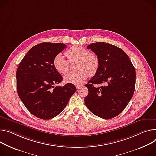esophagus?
Here are the masks:
<instances>
[{"instance_id": "esophagus-1", "label": "esophagus", "mask_w": 156, "mask_h": 156, "mask_svg": "<svg viewBox=\"0 0 156 156\" xmlns=\"http://www.w3.org/2000/svg\"><path fill=\"white\" fill-rule=\"evenodd\" d=\"M83 86V84H76V88L78 90V89H80V88H81Z\"/></svg>"}]
</instances>
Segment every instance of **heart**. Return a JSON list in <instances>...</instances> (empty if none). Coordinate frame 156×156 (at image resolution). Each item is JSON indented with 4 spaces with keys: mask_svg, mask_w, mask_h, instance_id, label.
Masks as SVG:
<instances>
[{
    "mask_svg": "<svg viewBox=\"0 0 156 156\" xmlns=\"http://www.w3.org/2000/svg\"><path fill=\"white\" fill-rule=\"evenodd\" d=\"M65 55L70 62L78 61L75 65L77 69L65 76V83L78 84L83 83L88 76H93L98 72L100 67L98 56L93 53L89 52L84 47L78 45L72 47L65 52ZM53 65L58 72L65 74L69 69V63L61 54H58L53 60Z\"/></svg>",
    "mask_w": 156,
    "mask_h": 156,
    "instance_id": "1",
    "label": "heart"
}]
</instances>
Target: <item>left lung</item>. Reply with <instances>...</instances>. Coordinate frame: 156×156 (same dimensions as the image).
<instances>
[{
    "label": "left lung",
    "mask_w": 156,
    "mask_h": 156,
    "mask_svg": "<svg viewBox=\"0 0 156 156\" xmlns=\"http://www.w3.org/2000/svg\"><path fill=\"white\" fill-rule=\"evenodd\" d=\"M98 56V72L85 84L88 94L84 102L94 115L108 119L117 116L132 98L136 71L129 56L121 48L105 42L87 46ZM94 84L100 85L95 87Z\"/></svg>",
    "instance_id": "8db88e82"
}]
</instances>
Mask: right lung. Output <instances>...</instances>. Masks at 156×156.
I'll use <instances>...</instances> for the list:
<instances>
[{
	"mask_svg": "<svg viewBox=\"0 0 156 156\" xmlns=\"http://www.w3.org/2000/svg\"><path fill=\"white\" fill-rule=\"evenodd\" d=\"M66 47L60 43L38 44L29 50L18 66V95L27 109L38 118L50 119L58 115L76 91L72 83L55 87L63 77L53 67V60Z\"/></svg>",
	"mask_w": 156,
	"mask_h": 156,
	"instance_id": "obj_1",
	"label": "right lung"
}]
</instances>
